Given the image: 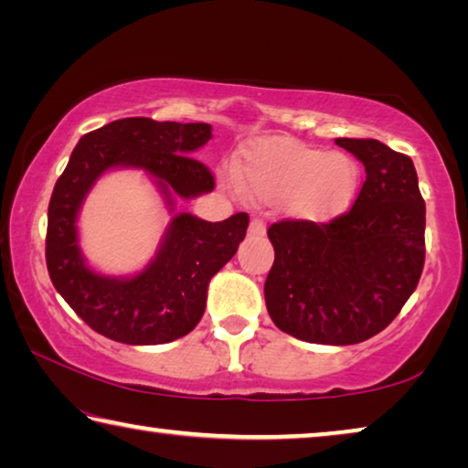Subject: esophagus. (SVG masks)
Segmentation results:
<instances>
[{"label": "esophagus", "mask_w": 468, "mask_h": 468, "mask_svg": "<svg viewBox=\"0 0 468 468\" xmlns=\"http://www.w3.org/2000/svg\"><path fill=\"white\" fill-rule=\"evenodd\" d=\"M266 233V223L262 218H251L250 223V235L251 237H264Z\"/></svg>", "instance_id": "1"}]
</instances>
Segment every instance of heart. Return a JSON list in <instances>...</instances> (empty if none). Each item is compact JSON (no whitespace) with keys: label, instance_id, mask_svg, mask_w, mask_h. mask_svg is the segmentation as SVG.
I'll list each match as a JSON object with an SVG mask.
<instances>
[{"label":"heart","instance_id":"b5f03b06","mask_svg":"<svg viewBox=\"0 0 468 468\" xmlns=\"http://www.w3.org/2000/svg\"><path fill=\"white\" fill-rule=\"evenodd\" d=\"M241 192L262 204L281 202L289 217L328 223L343 217L357 196L361 169L343 150H328L292 138H258L235 161Z\"/></svg>","mask_w":468,"mask_h":468}]
</instances>
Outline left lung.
<instances>
[{
    "mask_svg": "<svg viewBox=\"0 0 468 468\" xmlns=\"http://www.w3.org/2000/svg\"><path fill=\"white\" fill-rule=\"evenodd\" d=\"M366 167L353 208L330 223L284 218L268 229L274 264L266 307L305 343L357 345L413 295L425 264V202L413 161L379 140L336 138Z\"/></svg>",
    "mask_w": 468,
    "mask_h": 468,
    "instance_id": "8db88e82",
    "label": "left lung"
}]
</instances>
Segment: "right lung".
Masks as SVG:
<instances>
[{
	"label": "right lung",
	"instance_id": "1",
	"mask_svg": "<svg viewBox=\"0 0 468 468\" xmlns=\"http://www.w3.org/2000/svg\"><path fill=\"white\" fill-rule=\"evenodd\" d=\"M210 138L208 123L125 117L84 133L76 144L51 194L45 258L53 287L99 335L125 345H163L186 336L200 322L210 279L235 256L248 231L245 212L220 223L179 212L153 262L130 279L86 266L76 220L94 181L113 167L146 171L171 212L173 196L189 200L212 192L210 169L189 156Z\"/></svg>",
	"mask_w": 468,
	"mask_h": 468
}]
</instances>
